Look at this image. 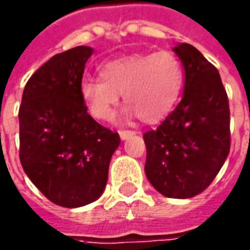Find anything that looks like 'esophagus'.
I'll return each mask as SVG.
<instances>
[{
  "label": "esophagus",
  "instance_id": "esophagus-1",
  "mask_svg": "<svg viewBox=\"0 0 250 250\" xmlns=\"http://www.w3.org/2000/svg\"><path fill=\"white\" fill-rule=\"evenodd\" d=\"M134 134H135V131H132V130H119V135L122 139H127Z\"/></svg>",
  "mask_w": 250,
  "mask_h": 250
}]
</instances>
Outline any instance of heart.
Masks as SVG:
<instances>
[{
	"label": "heart",
	"instance_id": "obj_1",
	"mask_svg": "<svg viewBox=\"0 0 250 250\" xmlns=\"http://www.w3.org/2000/svg\"><path fill=\"white\" fill-rule=\"evenodd\" d=\"M100 78H83L79 90L90 115L109 120L120 94L128 104L125 116L159 123L172 111L183 86V65L172 52L131 53L103 62Z\"/></svg>",
	"mask_w": 250,
	"mask_h": 250
}]
</instances>
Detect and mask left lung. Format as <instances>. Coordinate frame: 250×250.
<instances>
[{
	"label": "left lung",
	"mask_w": 250,
	"mask_h": 250,
	"mask_svg": "<svg viewBox=\"0 0 250 250\" xmlns=\"http://www.w3.org/2000/svg\"><path fill=\"white\" fill-rule=\"evenodd\" d=\"M174 52L185 68L181 103L144 134L145 174L169 198H190L209 186L230 152V108L218 69L189 43Z\"/></svg>",
	"instance_id": "1"
}]
</instances>
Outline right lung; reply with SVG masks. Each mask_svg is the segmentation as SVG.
Segmentation results:
<instances>
[{
  "label": "right lung",
  "instance_id": "obj_1",
  "mask_svg": "<svg viewBox=\"0 0 250 250\" xmlns=\"http://www.w3.org/2000/svg\"><path fill=\"white\" fill-rule=\"evenodd\" d=\"M89 46L53 56L25 83L19 108L20 163L41 193L56 205L96 201L108 181L118 132L97 123L81 96Z\"/></svg>",
  "mask_w": 250,
  "mask_h": 250
}]
</instances>
